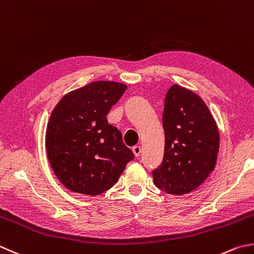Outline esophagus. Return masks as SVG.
Returning <instances> with one entry per match:
<instances>
[{"label":"esophagus","mask_w":254,"mask_h":254,"mask_svg":"<svg viewBox=\"0 0 254 254\" xmlns=\"http://www.w3.org/2000/svg\"><path fill=\"white\" fill-rule=\"evenodd\" d=\"M132 151L134 153V155H135V157H138V156H140V154H141V146H138V145L134 146L132 148Z\"/></svg>","instance_id":"esophagus-1"}]
</instances>
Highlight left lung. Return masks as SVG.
<instances>
[{
    "mask_svg": "<svg viewBox=\"0 0 254 254\" xmlns=\"http://www.w3.org/2000/svg\"><path fill=\"white\" fill-rule=\"evenodd\" d=\"M163 127L164 157L153 171L154 184L170 195H186L199 187L215 168L219 131L202 99L178 84L166 93Z\"/></svg>",
    "mask_w": 254,
    "mask_h": 254,
    "instance_id": "obj_1",
    "label": "left lung"
}]
</instances>
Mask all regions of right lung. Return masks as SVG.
I'll return each instance as SVG.
<instances>
[{"label": "right lung", "instance_id": "1", "mask_svg": "<svg viewBox=\"0 0 254 254\" xmlns=\"http://www.w3.org/2000/svg\"><path fill=\"white\" fill-rule=\"evenodd\" d=\"M127 84L94 81L68 92L49 118L46 152L51 166L67 190L97 196L116 184L134 158L122 134L107 116Z\"/></svg>", "mask_w": 254, "mask_h": 254}]
</instances>
